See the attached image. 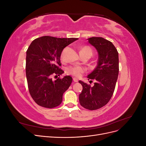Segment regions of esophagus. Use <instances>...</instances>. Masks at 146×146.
I'll use <instances>...</instances> for the list:
<instances>
[{
    "label": "esophagus",
    "mask_w": 146,
    "mask_h": 146,
    "mask_svg": "<svg viewBox=\"0 0 146 146\" xmlns=\"http://www.w3.org/2000/svg\"><path fill=\"white\" fill-rule=\"evenodd\" d=\"M73 80L74 82H78V79L77 78H75V77L73 78Z\"/></svg>",
    "instance_id": "obj_1"
}]
</instances>
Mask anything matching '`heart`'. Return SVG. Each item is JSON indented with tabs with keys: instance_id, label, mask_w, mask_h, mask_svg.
<instances>
[{
	"instance_id": "b5f03b06",
	"label": "heart",
	"mask_w": 146,
	"mask_h": 146,
	"mask_svg": "<svg viewBox=\"0 0 146 146\" xmlns=\"http://www.w3.org/2000/svg\"><path fill=\"white\" fill-rule=\"evenodd\" d=\"M80 55H89L91 57V56L92 55V49L88 46H84L80 49ZM63 52L61 54V57L63 58ZM85 71V69L84 68L81 67V66H71L69 67L67 70H66V72L67 73L71 74L74 76H76L77 77H79L82 76V74Z\"/></svg>"
}]
</instances>
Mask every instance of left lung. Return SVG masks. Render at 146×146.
Returning <instances> with one entry per match:
<instances>
[{"label":"left lung","instance_id":"8db88e82","mask_svg":"<svg viewBox=\"0 0 146 146\" xmlns=\"http://www.w3.org/2000/svg\"><path fill=\"white\" fill-rule=\"evenodd\" d=\"M88 39L98 50V62L94 70L87 77L90 82L95 80L93 86L80 80L78 82L83 86L79 102L85 108L96 110L107 104L113 94L119 74V56L111 41L102 37Z\"/></svg>","mask_w":146,"mask_h":146}]
</instances>
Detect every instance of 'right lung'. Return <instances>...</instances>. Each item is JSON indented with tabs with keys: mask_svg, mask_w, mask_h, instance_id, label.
Returning <instances> with one entry per match:
<instances>
[{
	"mask_svg": "<svg viewBox=\"0 0 146 146\" xmlns=\"http://www.w3.org/2000/svg\"><path fill=\"white\" fill-rule=\"evenodd\" d=\"M78 38H60L44 36L34 39L27 50L25 72L29 91L33 100L41 107L53 108L60 105L63 94L72 78L65 76L55 80L64 71L60 68L64 48Z\"/></svg>",
	"mask_w": 146,
	"mask_h": 146,
	"instance_id": "right-lung-1",
	"label": "right lung"
}]
</instances>
